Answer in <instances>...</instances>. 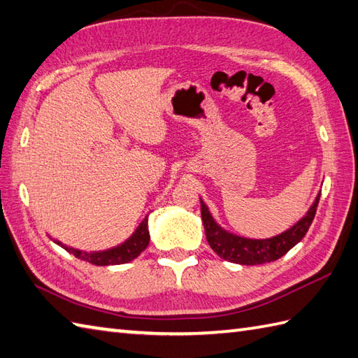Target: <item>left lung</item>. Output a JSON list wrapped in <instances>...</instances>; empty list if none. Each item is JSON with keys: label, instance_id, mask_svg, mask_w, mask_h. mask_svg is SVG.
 <instances>
[{"label": "left lung", "instance_id": "obj_1", "mask_svg": "<svg viewBox=\"0 0 358 358\" xmlns=\"http://www.w3.org/2000/svg\"><path fill=\"white\" fill-rule=\"evenodd\" d=\"M318 201H320V194L315 196L306 215L289 227L287 231L273 235L271 238H248L226 231L223 226H220L215 218L212 217L206 203L200 199L204 232H206V238L212 250L226 262L246 266L275 262L289 252L296 243H300L315 217Z\"/></svg>", "mask_w": 358, "mask_h": 358}]
</instances>
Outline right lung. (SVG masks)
<instances>
[{
    "label": "right lung",
    "instance_id": "1",
    "mask_svg": "<svg viewBox=\"0 0 358 358\" xmlns=\"http://www.w3.org/2000/svg\"><path fill=\"white\" fill-rule=\"evenodd\" d=\"M149 240H150V235H149L148 217H146L126 241H123L118 246H113V248L106 249V250H94V252H86V250H80V249L63 245V243L58 240H53V241H55L57 245L62 246L63 249H66L69 254L80 258V260H83V262H89L95 266H110V264H124V263L135 260V258L148 248Z\"/></svg>",
    "mask_w": 358,
    "mask_h": 358
}]
</instances>
